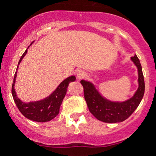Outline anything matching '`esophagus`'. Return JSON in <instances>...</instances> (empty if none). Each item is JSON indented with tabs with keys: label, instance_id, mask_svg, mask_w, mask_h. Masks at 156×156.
I'll return each mask as SVG.
<instances>
[{
	"label": "esophagus",
	"instance_id": "34e87169",
	"mask_svg": "<svg viewBox=\"0 0 156 156\" xmlns=\"http://www.w3.org/2000/svg\"><path fill=\"white\" fill-rule=\"evenodd\" d=\"M85 76V72L83 70H78L77 71V78L78 79H82Z\"/></svg>",
	"mask_w": 156,
	"mask_h": 156
}]
</instances>
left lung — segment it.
<instances>
[{
  "label": "left lung",
  "instance_id": "left-lung-1",
  "mask_svg": "<svg viewBox=\"0 0 156 156\" xmlns=\"http://www.w3.org/2000/svg\"><path fill=\"white\" fill-rule=\"evenodd\" d=\"M138 71V88L133 96L125 102H112L106 100L90 82L81 80L84 90V98L89 111L98 120L107 123L125 121L133 113L140 104L145 91V83L142 66L138 56L131 57Z\"/></svg>",
  "mask_w": 156,
  "mask_h": 156
}]
</instances>
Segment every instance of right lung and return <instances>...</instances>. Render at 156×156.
Wrapping results in <instances>:
<instances>
[{
    "label": "right lung",
    "mask_w": 156,
    "mask_h": 156,
    "mask_svg": "<svg viewBox=\"0 0 156 156\" xmlns=\"http://www.w3.org/2000/svg\"><path fill=\"white\" fill-rule=\"evenodd\" d=\"M27 52V50H26L25 52L23 54V56H21L18 65L23 60V57L25 56ZM16 77H17V73L14 74L13 85H12V95H13V100L23 116L29 120L37 121V122L49 121L58 115L61 103L66 96L69 83L75 81L76 79L75 76H70L65 79L57 87L56 90H54L48 97L45 98L44 100L35 101V102L24 103L21 101L16 95L15 90H14Z\"/></svg>",
    "instance_id": "right-lung-1"
}]
</instances>
